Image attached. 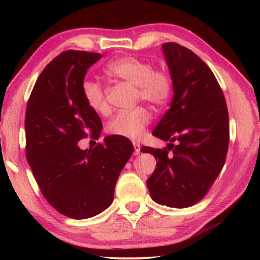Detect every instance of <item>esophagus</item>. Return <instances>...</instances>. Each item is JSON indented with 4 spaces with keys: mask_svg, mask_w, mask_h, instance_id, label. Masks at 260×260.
Here are the masks:
<instances>
[{
    "mask_svg": "<svg viewBox=\"0 0 260 260\" xmlns=\"http://www.w3.org/2000/svg\"><path fill=\"white\" fill-rule=\"evenodd\" d=\"M133 145H134V155H139L141 153V145L139 143H133Z\"/></svg>",
    "mask_w": 260,
    "mask_h": 260,
    "instance_id": "esophagus-1",
    "label": "esophagus"
}]
</instances>
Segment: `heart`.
<instances>
[{"instance_id":"b5f03b06","label":"heart","mask_w":260,"mask_h":260,"mask_svg":"<svg viewBox=\"0 0 260 260\" xmlns=\"http://www.w3.org/2000/svg\"><path fill=\"white\" fill-rule=\"evenodd\" d=\"M105 75L117 81H125L135 87V101H144L154 107H162L172 95L173 80L167 69H155L144 59L120 57L110 61L105 68ZM82 95L93 112L106 114L109 110L106 92L98 82L85 80L81 86ZM151 120V114L143 106L116 114L107 124L108 133L139 140Z\"/></svg>"}]
</instances>
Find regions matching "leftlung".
Instances as JSON below:
<instances>
[{
    "mask_svg": "<svg viewBox=\"0 0 260 260\" xmlns=\"http://www.w3.org/2000/svg\"><path fill=\"white\" fill-rule=\"evenodd\" d=\"M173 80L171 107L153 135L169 141L164 148L144 146L155 156L147 180L154 201L187 208L206 197L222 170L229 146V115L221 87L197 54L179 43L163 45Z\"/></svg>",
    "mask_w": 260,
    "mask_h": 260,
    "instance_id": "left-lung-1",
    "label": "left lung"
}]
</instances>
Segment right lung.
Listing matches in <instances>:
<instances>
[{
	"label": "right lung",
	"mask_w": 260,
	"mask_h": 260,
	"mask_svg": "<svg viewBox=\"0 0 260 260\" xmlns=\"http://www.w3.org/2000/svg\"><path fill=\"white\" fill-rule=\"evenodd\" d=\"M101 53L67 50L42 70L25 112V153L46 200L63 215L87 219L113 202L119 173L134 151L125 139L107 136L82 151L77 145L98 139L102 120L82 95L87 69Z\"/></svg>",
	"instance_id": "right-lung-1"
}]
</instances>
